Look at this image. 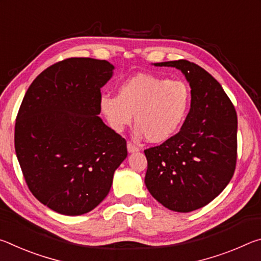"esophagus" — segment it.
<instances>
[{"instance_id":"esophagus-1","label":"esophagus","mask_w":261,"mask_h":261,"mask_svg":"<svg viewBox=\"0 0 261 261\" xmlns=\"http://www.w3.org/2000/svg\"><path fill=\"white\" fill-rule=\"evenodd\" d=\"M127 151H129V153L138 152L139 151V147L136 146L135 144H132L131 141H127Z\"/></svg>"}]
</instances>
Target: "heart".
Returning a JSON list of instances; mask_svg holds the SVG:
<instances>
[{"mask_svg": "<svg viewBox=\"0 0 261 261\" xmlns=\"http://www.w3.org/2000/svg\"><path fill=\"white\" fill-rule=\"evenodd\" d=\"M191 102V88L185 82L140 73L125 79L117 95H101L100 110L117 134L131 124L135 115L139 135L149 143H163L182 127Z\"/></svg>", "mask_w": 261, "mask_h": 261, "instance_id": "b5f03b06", "label": "heart"}]
</instances>
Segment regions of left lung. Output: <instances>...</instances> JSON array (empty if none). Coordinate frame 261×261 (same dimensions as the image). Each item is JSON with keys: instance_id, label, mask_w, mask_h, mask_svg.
Here are the masks:
<instances>
[{"instance_id": "obj_1", "label": "left lung", "mask_w": 261, "mask_h": 261, "mask_svg": "<svg viewBox=\"0 0 261 261\" xmlns=\"http://www.w3.org/2000/svg\"><path fill=\"white\" fill-rule=\"evenodd\" d=\"M180 70L192 102L180 131L145 149L149 193L167 208L188 213L204 207L230 182L237 161V114L216 79L187 60L154 63Z\"/></svg>"}]
</instances>
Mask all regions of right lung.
Wrapping results in <instances>:
<instances>
[{"label":"right lung","instance_id":"obj_1","mask_svg":"<svg viewBox=\"0 0 261 261\" xmlns=\"http://www.w3.org/2000/svg\"><path fill=\"white\" fill-rule=\"evenodd\" d=\"M105 60L70 57L31 84L15 125V149L37 199L64 215L95 208L127 155L126 141L98 116L101 87L113 76Z\"/></svg>","mask_w":261,"mask_h":261}]
</instances>
